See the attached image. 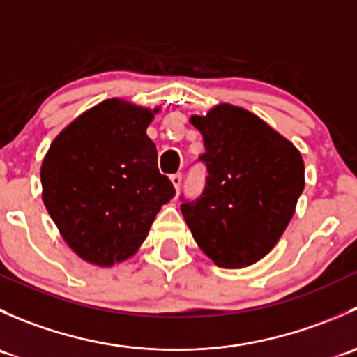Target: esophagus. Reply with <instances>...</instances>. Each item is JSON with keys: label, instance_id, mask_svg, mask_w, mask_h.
Returning a JSON list of instances; mask_svg holds the SVG:
<instances>
[{"label": "esophagus", "instance_id": "esophagus-1", "mask_svg": "<svg viewBox=\"0 0 357 357\" xmlns=\"http://www.w3.org/2000/svg\"><path fill=\"white\" fill-rule=\"evenodd\" d=\"M171 181H172V185H174V188L179 190V186H181V181H183L181 172H176V174H172Z\"/></svg>", "mask_w": 357, "mask_h": 357}]
</instances>
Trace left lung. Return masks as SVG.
<instances>
[{
	"mask_svg": "<svg viewBox=\"0 0 357 357\" xmlns=\"http://www.w3.org/2000/svg\"><path fill=\"white\" fill-rule=\"evenodd\" d=\"M204 136L207 185L181 204L204 254L221 268H247L278 243L304 190V160L294 143L242 107L219 103L192 115ZM183 200V199H181Z\"/></svg>",
	"mask_w": 357,
	"mask_h": 357,
	"instance_id": "1",
	"label": "left lung"
}]
</instances>
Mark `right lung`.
Here are the masks:
<instances>
[{
    "instance_id": "add662e5",
    "label": "right lung",
    "mask_w": 357,
    "mask_h": 357,
    "mask_svg": "<svg viewBox=\"0 0 357 357\" xmlns=\"http://www.w3.org/2000/svg\"><path fill=\"white\" fill-rule=\"evenodd\" d=\"M157 112L105 100L74 119L46 152L45 207L67 245L89 264L110 268L135 255L157 212L176 195L146 136Z\"/></svg>"
}]
</instances>
